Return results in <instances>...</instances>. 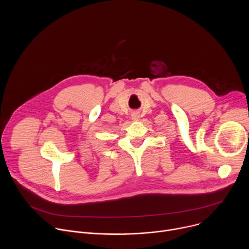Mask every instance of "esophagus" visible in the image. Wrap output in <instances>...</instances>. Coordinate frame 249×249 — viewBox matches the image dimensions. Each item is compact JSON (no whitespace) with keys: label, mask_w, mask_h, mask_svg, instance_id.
Returning a JSON list of instances; mask_svg holds the SVG:
<instances>
[{"label":"esophagus","mask_w":249,"mask_h":249,"mask_svg":"<svg viewBox=\"0 0 249 249\" xmlns=\"http://www.w3.org/2000/svg\"><path fill=\"white\" fill-rule=\"evenodd\" d=\"M139 114L138 113H136V112H134L133 114H132V120L133 121H138L139 120Z\"/></svg>","instance_id":"34e87169"}]
</instances>
